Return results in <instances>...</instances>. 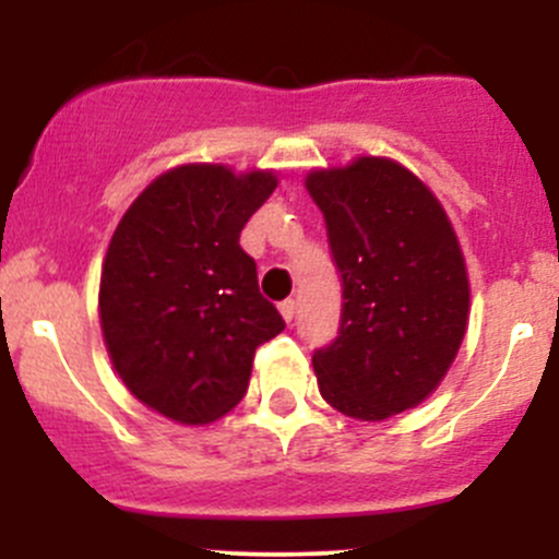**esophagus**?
Masks as SVG:
<instances>
[{"label": "esophagus", "mask_w": 559, "mask_h": 559, "mask_svg": "<svg viewBox=\"0 0 559 559\" xmlns=\"http://www.w3.org/2000/svg\"><path fill=\"white\" fill-rule=\"evenodd\" d=\"M278 308H281V316H284V319L289 321V324H292V319H295V313H297V302L292 300V297H289V300H284V302H281Z\"/></svg>", "instance_id": "34e87169"}]
</instances>
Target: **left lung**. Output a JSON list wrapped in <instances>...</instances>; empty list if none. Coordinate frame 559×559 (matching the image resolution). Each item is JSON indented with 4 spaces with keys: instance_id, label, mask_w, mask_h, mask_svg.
Listing matches in <instances>:
<instances>
[{
    "instance_id": "8db88e82",
    "label": "left lung",
    "mask_w": 559,
    "mask_h": 559,
    "mask_svg": "<svg viewBox=\"0 0 559 559\" xmlns=\"http://www.w3.org/2000/svg\"><path fill=\"white\" fill-rule=\"evenodd\" d=\"M306 189L343 289L337 337L313 352L321 397L362 421L403 414L465 337L471 286L452 222L414 173L379 156L313 170Z\"/></svg>"
}]
</instances>
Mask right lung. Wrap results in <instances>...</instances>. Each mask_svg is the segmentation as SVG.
Listing matches in <instances>:
<instances>
[{
  "instance_id": "1",
  "label": "right lung",
  "mask_w": 559,
  "mask_h": 559,
  "mask_svg": "<svg viewBox=\"0 0 559 559\" xmlns=\"http://www.w3.org/2000/svg\"><path fill=\"white\" fill-rule=\"evenodd\" d=\"M275 186L273 173L175 167L112 233L99 281L107 354L129 392L167 419L207 425L233 411L257 348L286 326L240 248Z\"/></svg>"
}]
</instances>
